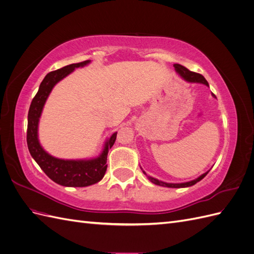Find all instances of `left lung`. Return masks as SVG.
<instances>
[{"label":"left lung","instance_id":"1","mask_svg":"<svg viewBox=\"0 0 254 254\" xmlns=\"http://www.w3.org/2000/svg\"><path fill=\"white\" fill-rule=\"evenodd\" d=\"M174 66H175V68H176V71L178 72V73L182 76V77H183L184 79H187L188 81H190V82H201V83L206 84V86H209V83H207V81L205 80V78L203 77V76H202L201 74L191 72V71L189 70V68H187L186 66H183V65L178 64H174ZM209 172H210V171H207L206 173L202 174L200 177H198L197 179H195V180H193V181H190V182H186V183H165V182H162V181H160V180H158V179L152 178V177L147 176V174H146L145 172H143V173H144V175L147 176V178H148L152 183L157 184V186L166 187V188H176V189H177V188H188V187L194 186L195 183H197L198 181H200L201 179H203Z\"/></svg>","mask_w":254,"mask_h":254}]
</instances>
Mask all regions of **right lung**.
I'll return each mask as SVG.
<instances>
[{
  "mask_svg": "<svg viewBox=\"0 0 254 254\" xmlns=\"http://www.w3.org/2000/svg\"><path fill=\"white\" fill-rule=\"evenodd\" d=\"M89 63V60H86L82 63L68 64L59 68V70L50 72L40 83L39 90L33 98L28 110L26 141L30 155L50 179L64 187L82 188L92 186V184L101 181L104 178L107 166H108L107 165L108 151L117 140L118 132H115L106 143L102 155L96 159L88 161L61 160L54 158L43 150L39 141H38V122H39L44 103L51 93L53 87L59 80L70 74L75 67L83 66Z\"/></svg>",
  "mask_w": 254,
  "mask_h": 254,
  "instance_id": "add662e5",
  "label": "right lung"
}]
</instances>
